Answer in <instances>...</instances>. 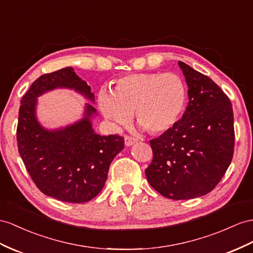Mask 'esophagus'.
I'll return each mask as SVG.
<instances>
[{
  "label": "esophagus",
  "mask_w": 253,
  "mask_h": 253,
  "mask_svg": "<svg viewBox=\"0 0 253 253\" xmlns=\"http://www.w3.org/2000/svg\"><path fill=\"white\" fill-rule=\"evenodd\" d=\"M137 142H138V140L135 138H132V137H130V135H125V145L126 146H130L134 143H137Z\"/></svg>",
  "instance_id": "obj_1"
}]
</instances>
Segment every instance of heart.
I'll list each match as a JSON object with an SVG mask.
<instances>
[{
	"label": "heart",
	"mask_w": 253,
	"mask_h": 253,
	"mask_svg": "<svg viewBox=\"0 0 253 253\" xmlns=\"http://www.w3.org/2000/svg\"><path fill=\"white\" fill-rule=\"evenodd\" d=\"M187 89L175 74H133L122 77L110 93L100 92L102 115L116 127L134 113L138 124L152 134H161L176 125L185 109Z\"/></svg>",
	"instance_id": "1"
}]
</instances>
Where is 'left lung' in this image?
Here are the masks:
<instances>
[{
    "mask_svg": "<svg viewBox=\"0 0 253 253\" xmlns=\"http://www.w3.org/2000/svg\"><path fill=\"white\" fill-rule=\"evenodd\" d=\"M188 85V106L171 130L150 141L147 182L164 197L205 196L221 180L234 153L232 103L211 78L178 62Z\"/></svg>",
    "mask_w": 253,
    "mask_h": 253,
    "instance_id": "1",
    "label": "left lung"
}]
</instances>
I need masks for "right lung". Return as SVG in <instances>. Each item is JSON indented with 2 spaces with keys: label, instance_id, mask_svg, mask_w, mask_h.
<instances>
[{
  "label": "right lung",
  "instance_id": "1",
  "mask_svg": "<svg viewBox=\"0 0 253 253\" xmlns=\"http://www.w3.org/2000/svg\"><path fill=\"white\" fill-rule=\"evenodd\" d=\"M56 87L75 89L94 101L90 86L76 75L73 67L41 76L20 101L18 151L42 193L63 202L84 203L103 188L110 165L124 148V138L95 133L90 116L96 109L87 103L81 121L55 130L43 128L36 119L37 97Z\"/></svg>",
  "mask_w": 253,
  "mask_h": 253
}]
</instances>
